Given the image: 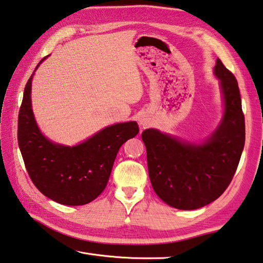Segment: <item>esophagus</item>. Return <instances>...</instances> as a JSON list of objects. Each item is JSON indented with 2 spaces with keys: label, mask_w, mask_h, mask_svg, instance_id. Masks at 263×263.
Segmentation results:
<instances>
[{
  "label": "esophagus",
  "mask_w": 263,
  "mask_h": 263,
  "mask_svg": "<svg viewBox=\"0 0 263 263\" xmlns=\"http://www.w3.org/2000/svg\"><path fill=\"white\" fill-rule=\"evenodd\" d=\"M143 125H145V124H143Z\"/></svg>",
  "instance_id": "34e87169"
}]
</instances>
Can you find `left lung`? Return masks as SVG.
<instances>
[{"label": "left lung", "instance_id": "obj_1", "mask_svg": "<svg viewBox=\"0 0 263 263\" xmlns=\"http://www.w3.org/2000/svg\"><path fill=\"white\" fill-rule=\"evenodd\" d=\"M214 73L220 79L224 115L206 143H183L157 129L142 133L153 190L180 210H194L217 200L232 181L244 148L245 119L237 80L220 59Z\"/></svg>", "mask_w": 263, "mask_h": 263}]
</instances>
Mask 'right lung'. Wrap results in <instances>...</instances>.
<instances>
[{
  "label": "right lung",
  "mask_w": 263,
  "mask_h": 263,
  "mask_svg": "<svg viewBox=\"0 0 263 263\" xmlns=\"http://www.w3.org/2000/svg\"><path fill=\"white\" fill-rule=\"evenodd\" d=\"M31 78L33 74L26 84L18 116V144L26 169L37 190L49 199L64 205L87 204L105 189L118 151L139 132L137 122L106 127L77 146L53 144L36 125Z\"/></svg>",
  "instance_id": "1"
}]
</instances>
